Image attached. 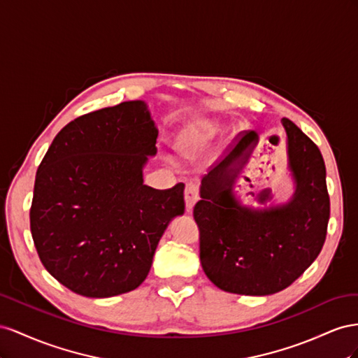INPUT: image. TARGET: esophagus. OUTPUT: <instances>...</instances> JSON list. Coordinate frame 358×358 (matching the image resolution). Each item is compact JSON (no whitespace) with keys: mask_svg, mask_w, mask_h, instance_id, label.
Segmentation results:
<instances>
[{"mask_svg":"<svg viewBox=\"0 0 358 358\" xmlns=\"http://www.w3.org/2000/svg\"><path fill=\"white\" fill-rule=\"evenodd\" d=\"M185 201H186V211L192 213L193 206L198 201V186L195 182H187L185 189Z\"/></svg>","mask_w":358,"mask_h":358,"instance_id":"obj_1","label":"esophagus"}]
</instances>
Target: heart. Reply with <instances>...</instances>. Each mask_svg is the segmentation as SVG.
I'll return each instance as SVG.
<instances>
[{"label": "heart", "mask_w": 358, "mask_h": 358, "mask_svg": "<svg viewBox=\"0 0 358 358\" xmlns=\"http://www.w3.org/2000/svg\"><path fill=\"white\" fill-rule=\"evenodd\" d=\"M216 121H202L182 129L173 141V151L181 160H195L206 152L217 134Z\"/></svg>", "instance_id": "obj_1"}]
</instances>
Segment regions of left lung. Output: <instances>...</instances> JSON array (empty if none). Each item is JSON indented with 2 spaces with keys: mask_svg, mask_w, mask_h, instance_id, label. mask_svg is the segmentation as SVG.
<instances>
[{
  "mask_svg": "<svg viewBox=\"0 0 358 358\" xmlns=\"http://www.w3.org/2000/svg\"><path fill=\"white\" fill-rule=\"evenodd\" d=\"M288 169L294 193L287 202L252 207L234 192L259 135H240L237 145L201 181L193 208L203 273L217 288L240 295L275 294L299 279L318 257L330 219L325 165L313 142L288 118Z\"/></svg>",
  "mask_w": 358,
  "mask_h": 358,
  "instance_id": "left-lung-1",
  "label": "left lung"
}]
</instances>
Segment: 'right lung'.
<instances>
[{"label": "right lung", "mask_w": 358, "mask_h": 358, "mask_svg": "<svg viewBox=\"0 0 358 358\" xmlns=\"http://www.w3.org/2000/svg\"><path fill=\"white\" fill-rule=\"evenodd\" d=\"M159 130L144 100L70 121L36 173L29 211L38 258L66 288L90 299L136 289L157 244L185 213V185H144Z\"/></svg>", "instance_id": "obj_1"}]
</instances>
